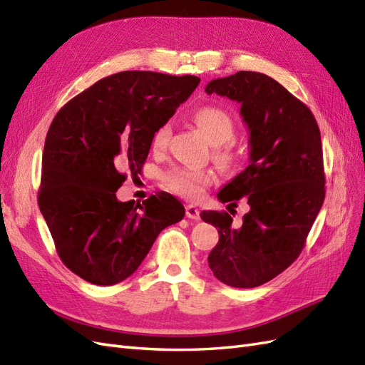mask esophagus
<instances>
[{"label":"esophagus","instance_id":"obj_1","mask_svg":"<svg viewBox=\"0 0 365 365\" xmlns=\"http://www.w3.org/2000/svg\"><path fill=\"white\" fill-rule=\"evenodd\" d=\"M185 216L189 217V219L197 220V219H200V208H197V207L193 205V204H189V205L185 207Z\"/></svg>","mask_w":365,"mask_h":365}]
</instances>
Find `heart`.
<instances>
[{
	"label": "heart",
	"mask_w": 365,
	"mask_h": 365,
	"mask_svg": "<svg viewBox=\"0 0 365 365\" xmlns=\"http://www.w3.org/2000/svg\"><path fill=\"white\" fill-rule=\"evenodd\" d=\"M195 123L202 130L207 140L215 148V157L224 165H233L239 161L240 152L231 145L236 134L235 118L219 106H202L193 114ZM170 137V125H161L152 137V148L161 150L168 146ZM215 176L210 170L180 168L170 172L165 178L169 189L187 200H196L202 195L205 187L213 182Z\"/></svg>",
	"instance_id": "heart-1"
}]
</instances>
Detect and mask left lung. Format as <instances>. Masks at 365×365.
I'll use <instances>...</instances> for the list:
<instances>
[{
	"mask_svg": "<svg viewBox=\"0 0 365 365\" xmlns=\"http://www.w3.org/2000/svg\"><path fill=\"white\" fill-rule=\"evenodd\" d=\"M205 93L240 103L251 149L247 169L217 193L230 205L247 197L242 225L227 212L201 213L219 233L208 267L228 286L256 288L300 256L324 202L322 135L311 109L267 74L239 71L208 82Z\"/></svg>",
	"mask_w": 365,
	"mask_h": 365,
	"instance_id": "obj_1",
	"label": "left lung"
}]
</instances>
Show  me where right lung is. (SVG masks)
<instances>
[{"mask_svg":"<svg viewBox=\"0 0 365 365\" xmlns=\"http://www.w3.org/2000/svg\"><path fill=\"white\" fill-rule=\"evenodd\" d=\"M196 76L121 71L103 77L61 108L47 132L38 193L65 267L93 284L128 279L161 231L185 210L160 192L120 202L126 173L145 164L155 130L200 83Z\"/></svg>","mask_w":365,"mask_h":365,"instance_id":"obj_1","label":"right lung"}]
</instances>
